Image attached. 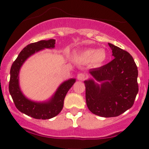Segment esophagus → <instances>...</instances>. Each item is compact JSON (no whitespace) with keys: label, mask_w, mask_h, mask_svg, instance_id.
<instances>
[{"label":"esophagus","mask_w":149,"mask_h":149,"mask_svg":"<svg viewBox=\"0 0 149 149\" xmlns=\"http://www.w3.org/2000/svg\"><path fill=\"white\" fill-rule=\"evenodd\" d=\"M77 80H79V81H83V80H84V78H85V74L83 73H79L78 74H77Z\"/></svg>","instance_id":"34e87169"}]
</instances>
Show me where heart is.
Instances as JSON below:
<instances>
[{
	"label": "heart",
	"mask_w": 149,
	"mask_h": 149,
	"mask_svg": "<svg viewBox=\"0 0 149 149\" xmlns=\"http://www.w3.org/2000/svg\"><path fill=\"white\" fill-rule=\"evenodd\" d=\"M74 60L82 64L91 63L93 66L103 65L107 60V54L104 48H87L74 56Z\"/></svg>",
	"instance_id": "b5f03b06"
}]
</instances>
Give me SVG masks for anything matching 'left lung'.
Here are the masks:
<instances>
[{
  "label": "left lung",
  "instance_id": "obj_1",
  "mask_svg": "<svg viewBox=\"0 0 149 149\" xmlns=\"http://www.w3.org/2000/svg\"><path fill=\"white\" fill-rule=\"evenodd\" d=\"M114 59L89 70L92 78L84 81L86 101L93 113L101 117L121 115L133 106L138 93V70L128 52L108 43Z\"/></svg>",
  "mask_w": 149,
  "mask_h": 149
}]
</instances>
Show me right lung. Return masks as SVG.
I'll return each mask as SVG.
<instances>
[{
	"label": "right lung",
	"instance_id": "1",
	"mask_svg": "<svg viewBox=\"0 0 149 149\" xmlns=\"http://www.w3.org/2000/svg\"><path fill=\"white\" fill-rule=\"evenodd\" d=\"M55 39L41 40L31 43L18 54L10 69L9 91L15 107L26 115L36 119H49L58 115L63 107L64 99L68 91L75 83V78H70L62 83L56 92L47 101H35L29 99L23 94L19 86V72L24 62L35 53L45 48H54Z\"/></svg>",
	"mask_w": 149,
	"mask_h": 149
}]
</instances>
